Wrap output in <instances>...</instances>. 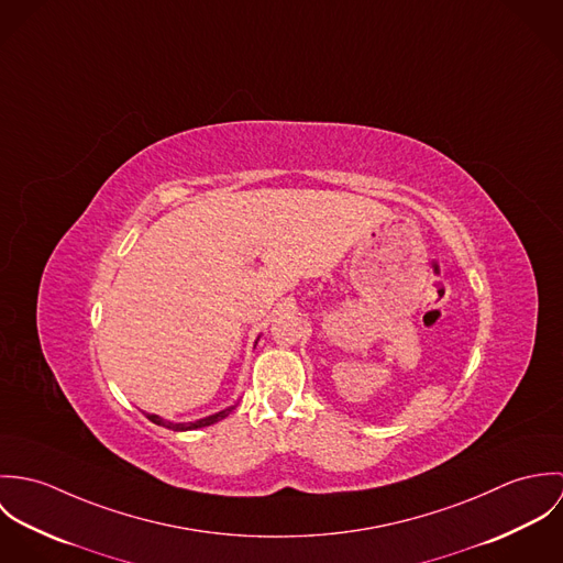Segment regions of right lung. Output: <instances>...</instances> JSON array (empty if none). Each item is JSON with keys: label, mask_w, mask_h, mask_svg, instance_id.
<instances>
[{"label": "right lung", "mask_w": 563, "mask_h": 563, "mask_svg": "<svg viewBox=\"0 0 563 563\" xmlns=\"http://www.w3.org/2000/svg\"><path fill=\"white\" fill-rule=\"evenodd\" d=\"M234 409H236V405H232V407H228V409H223V411H219V413H212V416H208V418H201V420H197V422H168V420H164V418L156 416V413H147V418H150L152 422L161 424V427L173 429V431H190V429H201V427L214 424V422L223 420L225 416H230Z\"/></svg>", "instance_id": "right-lung-1"}]
</instances>
